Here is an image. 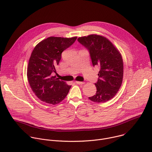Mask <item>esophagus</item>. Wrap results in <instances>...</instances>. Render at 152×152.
Masks as SVG:
<instances>
[{
  "mask_svg": "<svg viewBox=\"0 0 152 152\" xmlns=\"http://www.w3.org/2000/svg\"><path fill=\"white\" fill-rule=\"evenodd\" d=\"M75 83H76L77 84H79V85H82L84 83L83 82H80V81H75Z\"/></svg>",
  "mask_w": 152,
  "mask_h": 152,
  "instance_id": "esophagus-1",
  "label": "esophagus"
}]
</instances>
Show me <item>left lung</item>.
Masks as SVG:
<instances>
[{
  "mask_svg": "<svg viewBox=\"0 0 152 152\" xmlns=\"http://www.w3.org/2000/svg\"><path fill=\"white\" fill-rule=\"evenodd\" d=\"M77 41L87 49L93 66L100 69L95 85V95L88 99L103 103L113 99L120 88L123 77V62L121 53L113 43L103 36L92 34L78 38Z\"/></svg>",
  "mask_w": 152,
  "mask_h": 152,
  "instance_id": "left-lung-1",
  "label": "left lung"
}]
</instances>
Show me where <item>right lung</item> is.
Here are the masks:
<instances>
[{"label": "right lung", "instance_id": "right-lung-1", "mask_svg": "<svg viewBox=\"0 0 152 152\" xmlns=\"http://www.w3.org/2000/svg\"><path fill=\"white\" fill-rule=\"evenodd\" d=\"M76 39L77 37H50L34 48L29 60L27 76L31 89L41 101L56 104L69 93L72 86L59 80L52 73H56L55 67L59 64L62 52Z\"/></svg>", "mask_w": 152, "mask_h": 152}]
</instances>
